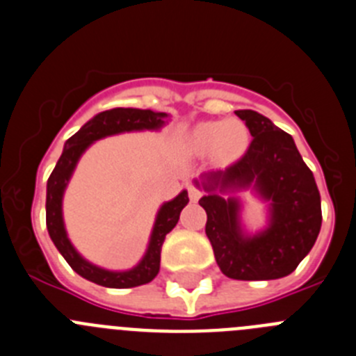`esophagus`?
<instances>
[{
    "instance_id": "34e87169",
    "label": "esophagus",
    "mask_w": 356,
    "mask_h": 356,
    "mask_svg": "<svg viewBox=\"0 0 356 356\" xmlns=\"http://www.w3.org/2000/svg\"><path fill=\"white\" fill-rule=\"evenodd\" d=\"M188 193H190V198L193 202H197L198 198L202 197V190H200V188H197V186H193V184L188 186Z\"/></svg>"
}]
</instances>
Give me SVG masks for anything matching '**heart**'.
<instances>
[{"label": "heart", "mask_w": 356, "mask_h": 356, "mask_svg": "<svg viewBox=\"0 0 356 356\" xmlns=\"http://www.w3.org/2000/svg\"><path fill=\"white\" fill-rule=\"evenodd\" d=\"M190 140L195 149L214 150L222 159L232 161L248 147L250 131L239 120H206L191 129Z\"/></svg>", "instance_id": "heart-1"}]
</instances>
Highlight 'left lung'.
<instances>
[{
  "label": "left lung",
  "mask_w": 356,
  "mask_h": 356,
  "mask_svg": "<svg viewBox=\"0 0 356 356\" xmlns=\"http://www.w3.org/2000/svg\"><path fill=\"white\" fill-rule=\"evenodd\" d=\"M236 115L254 140L239 161L195 181L206 191L198 204L207 213L206 234L222 273L234 280H275L293 273L312 250L321 230V197L291 134L257 111ZM248 187L270 202L268 227L254 236L242 230L238 199L222 197Z\"/></svg>",
  "instance_id": "1"
}]
</instances>
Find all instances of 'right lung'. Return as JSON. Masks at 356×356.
Returning <instances> with one entry per match:
<instances>
[{"label": "right lung", "mask_w": 356, "mask_h": 356, "mask_svg": "<svg viewBox=\"0 0 356 356\" xmlns=\"http://www.w3.org/2000/svg\"><path fill=\"white\" fill-rule=\"evenodd\" d=\"M170 115L152 110H138V108H113V110L97 113L90 118L81 129L72 134L65 142L63 152L58 163L47 179L46 195V225L54 246L58 248L69 266L78 275L86 280L94 282L97 286L111 287V289H129L149 284L159 273V262H161V246L165 236L177 225L181 211L190 202L188 191L182 190L174 200L165 202L158 211L152 234H150L149 246L142 261L127 271H110L104 268L92 264L78 254V250L67 238V230L63 225L62 198L69 179L78 165L79 158L88 147L104 136L118 133H129V131H158L168 122Z\"/></svg>", "instance_id": "1"}]
</instances>
